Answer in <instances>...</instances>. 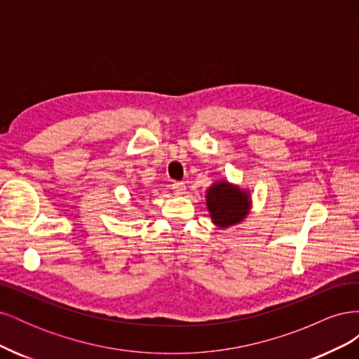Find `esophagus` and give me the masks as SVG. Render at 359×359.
<instances>
[{
    "label": "esophagus",
    "instance_id": "34e87169",
    "mask_svg": "<svg viewBox=\"0 0 359 359\" xmlns=\"http://www.w3.org/2000/svg\"><path fill=\"white\" fill-rule=\"evenodd\" d=\"M172 190L175 191V194H184V193H186V184H184V182H173Z\"/></svg>",
    "mask_w": 359,
    "mask_h": 359
}]
</instances>
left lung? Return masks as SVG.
I'll return each mask as SVG.
<instances>
[{"label":"left lung","mask_w":359,"mask_h":359,"mask_svg":"<svg viewBox=\"0 0 359 359\" xmlns=\"http://www.w3.org/2000/svg\"><path fill=\"white\" fill-rule=\"evenodd\" d=\"M205 199L211 220L219 229L240 224L252 208L250 191L224 180L215 181L206 190Z\"/></svg>","instance_id":"1"}]
</instances>
